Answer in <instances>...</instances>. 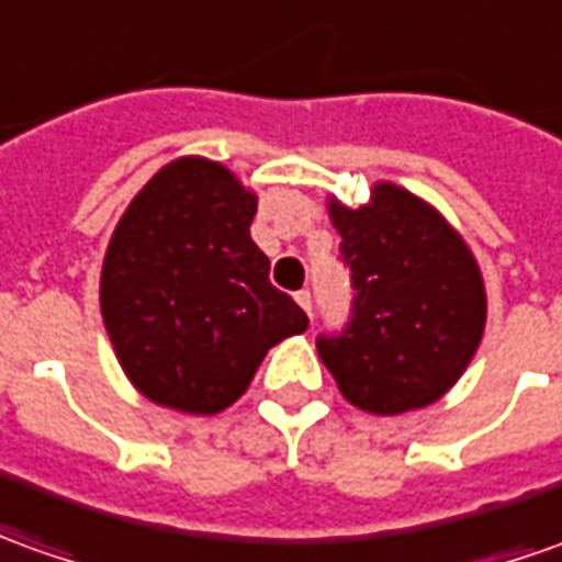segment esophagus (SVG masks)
Here are the masks:
<instances>
[{
    "mask_svg": "<svg viewBox=\"0 0 562 562\" xmlns=\"http://www.w3.org/2000/svg\"><path fill=\"white\" fill-rule=\"evenodd\" d=\"M293 300L300 303V308H303L305 315H312V293H308V290H300V293H296Z\"/></svg>",
    "mask_w": 562,
    "mask_h": 562,
    "instance_id": "obj_1",
    "label": "esophagus"
}]
</instances>
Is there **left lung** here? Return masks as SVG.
Masks as SVG:
<instances>
[{"label":"left lung","mask_w":562,"mask_h":562,"mask_svg":"<svg viewBox=\"0 0 562 562\" xmlns=\"http://www.w3.org/2000/svg\"><path fill=\"white\" fill-rule=\"evenodd\" d=\"M351 269L355 318L321 336L318 355L348 404L401 416L462 379L486 327V284L462 232L435 204L379 180L370 201L327 199Z\"/></svg>","instance_id":"1"}]
</instances>
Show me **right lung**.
<instances>
[{"label":"right lung","instance_id":"right-lung-1","mask_svg":"<svg viewBox=\"0 0 562 562\" xmlns=\"http://www.w3.org/2000/svg\"><path fill=\"white\" fill-rule=\"evenodd\" d=\"M257 192L226 165L180 156L115 223L100 315L127 382L158 406L214 416L250 389L269 348L308 327L269 284L250 238Z\"/></svg>","mask_w":562,"mask_h":562}]
</instances>
